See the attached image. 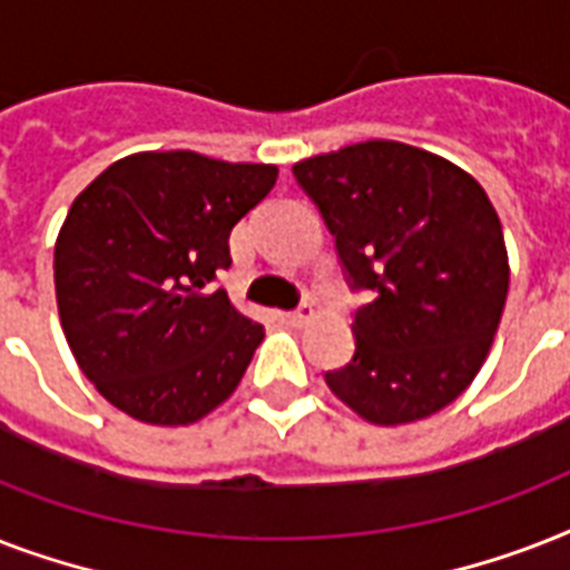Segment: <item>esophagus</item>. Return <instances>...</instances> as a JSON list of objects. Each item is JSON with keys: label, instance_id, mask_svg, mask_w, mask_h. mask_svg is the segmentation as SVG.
Segmentation results:
<instances>
[{"label": "esophagus", "instance_id": "1", "mask_svg": "<svg viewBox=\"0 0 570 570\" xmlns=\"http://www.w3.org/2000/svg\"><path fill=\"white\" fill-rule=\"evenodd\" d=\"M311 316H313V311H311V307H307V304H302V307H298V311L281 313V320H284L286 325H293V328H302L304 322L311 320Z\"/></svg>", "mask_w": 570, "mask_h": 570}]
</instances>
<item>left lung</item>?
<instances>
[{
	"label": "left lung",
	"instance_id": "1",
	"mask_svg": "<svg viewBox=\"0 0 570 570\" xmlns=\"http://www.w3.org/2000/svg\"><path fill=\"white\" fill-rule=\"evenodd\" d=\"M352 284L355 357L331 393L373 425L438 414L485 364L509 295L503 224L464 168L423 147L373 138L293 165Z\"/></svg>",
	"mask_w": 570,
	"mask_h": 570
}]
</instances>
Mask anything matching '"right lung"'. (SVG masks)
<instances>
[{
	"mask_svg": "<svg viewBox=\"0 0 570 570\" xmlns=\"http://www.w3.org/2000/svg\"><path fill=\"white\" fill-rule=\"evenodd\" d=\"M277 165L195 150L124 156L76 195L56 239L58 320L102 399L147 425H191L227 402L266 337L213 289L230 230Z\"/></svg>",
	"mask_w": 570,
	"mask_h": 570,
	"instance_id": "right-lung-1",
	"label": "right lung"
}]
</instances>
